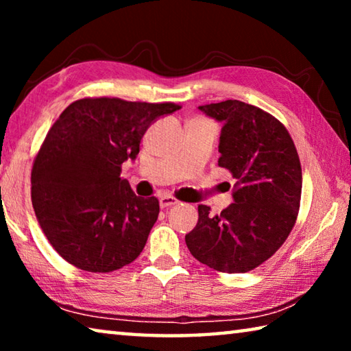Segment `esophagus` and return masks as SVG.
Returning <instances> with one entry per match:
<instances>
[{
    "instance_id": "obj_1",
    "label": "esophagus",
    "mask_w": 351,
    "mask_h": 351,
    "mask_svg": "<svg viewBox=\"0 0 351 351\" xmlns=\"http://www.w3.org/2000/svg\"><path fill=\"white\" fill-rule=\"evenodd\" d=\"M176 203H178V199L175 197H171V195H164V197H161V199H159V204H161L162 209L173 206Z\"/></svg>"
}]
</instances>
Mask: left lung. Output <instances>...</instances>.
<instances>
[{
    "label": "left lung",
    "instance_id": "1",
    "mask_svg": "<svg viewBox=\"0 0 351 351\" xmlns=\"http://www.w3.org/2000/svg\"><path fill=\"white\" fill-rule=\"evenodd\" d=\"M224 122L218 165L235 178L234 203L219 215L198 206V223L186 235L190 254L219 272L240 274L272 257L299 215L302 167L283 123L240 100L201 105Z\"/></svg>",
    "mask_w": 351,
    "mask_h": 351
}]
</instances>
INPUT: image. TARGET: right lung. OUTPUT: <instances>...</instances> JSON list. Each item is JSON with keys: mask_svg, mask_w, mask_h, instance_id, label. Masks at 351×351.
<instances>
[{"mask_svg": "<svg viewBox=\"0 0 351 351\" xmlns=\"http://www.w3.org/2000/svg\"><path fill=\"white\" fill-rule=\"evenodd\" d=\"M173 102L85 97L49 128L34 159L31 197L38 224L57 254L88 272H112L139 257L159 215L156 197L141 198L122 180L154 119Z\"/></svg>", "mask_w": 351, "mask_h": 351, "instance_id": "1", "label": "right lung"}]
</instances>
